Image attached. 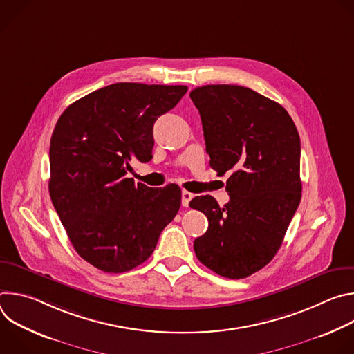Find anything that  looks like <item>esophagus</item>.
Wrapping results in <instances>:
<instances>
[{"mask_svg": "<svg viewBox=\"0 0 354 354\" xmlns=\"http://www.w3.org/2000/svg\"><path fill=\"white\" fill-rule=\"evenodd\" d=\"M194 197V194L193 193H190V192H187V190H183L182 192V206L183 207H189V203H190V200Z\"/></svg>", "mask_w": 354, "mask_h": 354, "instance_id": "esophagus-1", "label": "esophagus"}]
</instances>
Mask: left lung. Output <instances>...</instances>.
<instances>
[{"label": "left lung", "instance_id": "left-lung-1", "mask_svg": "<svg viewBox=\"0 0 354 354\" xmlns=\"http://www.w3.org/2000/svg\"><path fill=\"white\" fill-rule=\"evenodd\" d=\"M190 97L212 168L218 175L232 171L224 207L209 194L189 203L209 220L193 248L217 274L243 279L274 258L299 205V136L281 105L249 88L205 85Z\"/></svg>", "mask_w": 354, "mask_h": 354}]
</instances>
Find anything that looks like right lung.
Listing matches in <instances>:
<instances>
[{
    "label": "right lung",
    "instance_id": "right-lung-1",
    "mask_svg": "<svg viewBox=\"0 0 354 354\" xmlns=\"http://www.w3.org/2000/svg\"><path fill=\"white\" fill-rule=\"evenodd\" d=\"M185 85L118 82L75 100L50 140L48 192L77 254L106 273L129 272L153 254L180 207V189L127 178L130 161L153 158L156 120Z\"/></svg>",
    "mask_w": 354,
    "mask_h": 354
}]
</instances>
